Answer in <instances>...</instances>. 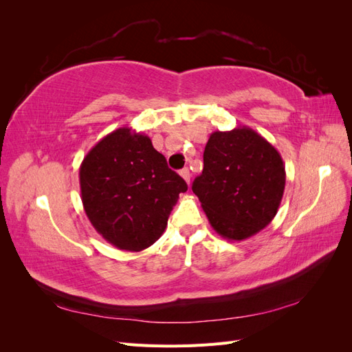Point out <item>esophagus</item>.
Masks as SVG:
<instances>
[{
    "instance_id": "34e87169",
    "label": "esophagus",
    "mask_w": 352,
    "mask_h": 352,
    "mask_svg": "<svg viewBox=\"0 0 352 352\" xmlns=\"http://www.w3.org/2000/svg\"><path fill=\"white\" fill-rule=\"evenodd\" d=\"M180 176H182V177L185 179V182L189 185V180H190V173H189V168H188V167H185V168L180 170Z\"/></svg>"
}]
</instances>
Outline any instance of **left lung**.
Wrapping results in <instances>:
<instances>
[{"label": "left lung", "mask_w": 352, "mask_h": 352, "mask_svg": "<svg viewBox=\"0 0 352 352\" xmlns=\"http://www.w3.org/2000/svg\"><path fill=\"white\" fill-rule=\"evenodd\" d=\"M285 182L278 150L251 127L242 126L210 135L204 168L192 190L221 238L243 241L273 220Z\"/></svg>", "instance_id": "8db88e82"}]
</instances>
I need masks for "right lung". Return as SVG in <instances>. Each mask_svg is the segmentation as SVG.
Returning a JSON list of instances; mask_svg holds the SVG:
<instances>
[{"mask_svg":"<svg viewBox=\"0 0 352 352\" xmlns=\"http://www.w3.org/2000/svg\"><path fill=\"white\" fill-rule=\"evenodd\" d=\"M83 208L100 235L124 251H142L163 235L188 185L150 138L120 127L91 148L79 168Z\"/></svg>","mask_w":352,"mask_h":352,"instance_id":"right-lung-1","label":"right lung"}]
</instances>
